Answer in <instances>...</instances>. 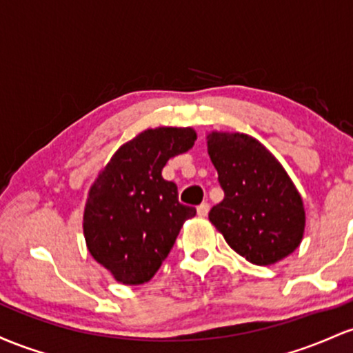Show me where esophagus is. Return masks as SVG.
<instances>
[{"instance_id": "1", "label": "esophagus", "mask_w": 353, "mask_h": 353, "mask_svg": "<svg viewBox=\"0 0 353 353\" xmlns=\"http://www.w3.org/2000/svg\"><path fill=\"white\" fill-rule=\"evenodd\" d=\"M208 210H210V205L207 203V201H203V203H201V205H198V207H196L198 216H207L208 215Z\"/></svg>"}]
</instances>
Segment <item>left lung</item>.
<instances>
[{
    "instance_id": "obj_1",
    "label": "left lung",
    "mask_w": 353,
    "mask_h": 353,
    "mask_svg": "<svg viewBox=\"0 0 353 353\" xmlns=\"http://www.w3.org/2000/svg\"><path fill=\"white\" fill-rule=\"evenodd\" d=\"M207 140L225 193L210 210V221L250 263L280 262L299 247L305 230L303 201L294 181L253 137L212 132Z\"/></svg>"
}]
</instances>
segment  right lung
<instances>
[{
    "instance_id": "1",
    "label": "right lung",
    "mask_w": 353,
    "mask_h": 353,
    "mask_svg": "<svg viewBox=\"0 0 353 353\" xmlns=\"http://www.w3.org/2000/svg\"><path fill=\"white\" fill-rule=\"evenodd\" d=\"M192 128H150L121 145L88 192L83 215L86 247L114 280H152L196 210L178 201V188L161 176L172 157L188 152Z\"/></svg>"
}]
</instances>
